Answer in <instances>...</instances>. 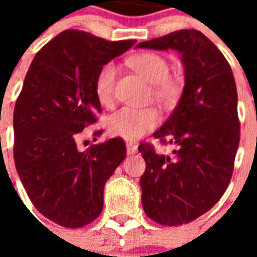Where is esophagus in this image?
Returning a JSON list of instances; mask_svg holds the SVG:
<instances>
[{"label": "esophagus", "mask_w": 257, "mask_h": 257, "mask_svg": "<svg viewBox=\"0 0 257 257\" xmlns=\"http://www.w3.org/2000/svg\"><path fill=\"white\" fill-rule=\"evenodd\" d=\"M126 151H128V154H135L136 151H138V146L135 145V143H126Z\"/></svg>", "instance_id": "1"}]
</instances>
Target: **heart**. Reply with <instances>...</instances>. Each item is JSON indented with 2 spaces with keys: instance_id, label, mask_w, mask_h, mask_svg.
<instances>
[{
  "instance_id": "heart-1",
  "label": "heart",
  "mask_w": 257,
  "mask_h": 257,
  "mask_svg": "<svg viewBox=\"0 0 257 257\" xmlns=\"http://www.w3.org/2000/svg\"><path fill=\"white\" fill-rule=\"evenodd\" d=\"M126 64L153 84V96L162 104H172L182 93V85L169 75L171 67L165 56L156 52L136 53L126 59ZM117 67L104 64L95 79V95L101 106H111L115 92ZM160 122L156 107H121L107 118V131L114 138L136 140L149 134Z\"/></svg>"
}]
</instances>
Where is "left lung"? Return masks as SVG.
I'll return each instance as SVG.
<instances>
[{
  "label": "left lung",
  "mask_w": 257,
  "mask_h": 257,
  "mask_svg": "<svg viewBox=\"0 0 257 257\" xmlns=\"http://www.w3.org/2000/svg\"><path fill=\"white\" fill-rule=\"evenodd\" d=\"M138 48L175 49L184 64L182 99L154 134L175 150L164 156L151 143L139 145L146 215L164 226H182L208 212L231 180L239 145L237 86L223 53L198 30L173 31Z\"/></svg>",
  "instance_id": "8db88e82"
}]
</instances>
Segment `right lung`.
<instances>
[{"instance_id":"right-lung-1","label":"right lung","mask_w":257,"mask_h":257,"mask_svg":"<svg viewBox=\"0 0 257 257\" xmlns=\"http://www.w3.org/2000/svg\"><path fill=\"white\" fill-rule=\"evenodd\" d=\"M135 44L64 30L38 51L26 74L14 111L15 167L37 210L60 226L84 227L100 215L104 184L126 157L121 138L85 151L77 139L101 112L99 70Z\"/></svg>"}]
</instances>
